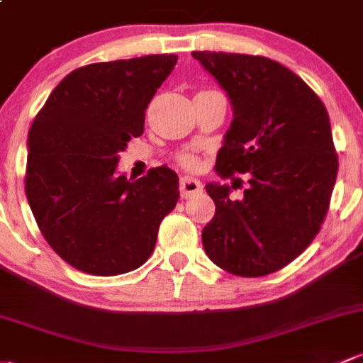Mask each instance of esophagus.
I'll return each mask as SVG.
<instances>
[{
	"label": "esophagus",
	"mask_w": 363,
	"mask_h": 363,
	"mask_svg": "<svg viewBox=\"0 0 363 363\" xmlns=\"http://www.w3.org/2000/svg\"><path fill=\"white\" fill-rule=\"evenodd\" d=\"M203 190V183L196 178H190V177H183L180 178V192L183 199H189L192 197L194 194H199Z\"/></svg>",
	"instance_id": "esophagus-1"
}]
</instances>
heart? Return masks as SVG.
<instances>
[{
	"label": "heart",
	"mask_w": 363,
	"mask_h": 363,
	"mask_svg": "<svg viewBox=\"0 0 363 363\" xmlns=\"http://www.w3.org/2000/svg\"><path fill=\"white\" fill-rule=\"evenodd\" d=\"M180 162L185 167H196L197 166V157L192 154H183L180 155Z\"/></svg>",
	"instance_id": "obj_1"
}]
</instances>
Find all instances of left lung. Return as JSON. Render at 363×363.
Instances as JSON below:
<instances>
[{
	"instance_id": "1",
	"label": "left lung",
	"mask_w": 363,
	"mask_h": 363,
	"mask_svg": "<svg viewBox=\"0 0 363 363\" xmlns=\"http://www.w3.org/2000/svg\"><path fill=\"white\" fill-rule=\"evenodd\" d=\"M192 55L233 104L216 173L250 174L241 201L230 199L229 185H206L216 211L203 229L204 252L230 274H271L311 245L327 216L339 167L327 108L301 77L272 59Z\"/></svg>"
}]
</instances>
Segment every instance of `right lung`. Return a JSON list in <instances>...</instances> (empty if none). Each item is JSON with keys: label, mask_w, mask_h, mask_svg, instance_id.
<instances>
[{"label": "right lung", "mask_w": 363, "mask_h": 363, "mask_svg": "<svg viewBox=\"0 0 363 363\" xmlns=\"http://www.w3.org/2000/svg\"><path fill=\"white\" fill-rule=\"evenodd\" d=\"M178 55L82 66L66 74L28 134L26 196L43 238L87 274L117 276L143 265L159 225L177 206L167 166L127 180L118 154L143 134L145 111Z\"/></svg>", "instance_id": "add662e5"}]
</instances>
